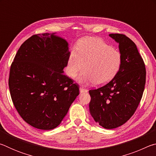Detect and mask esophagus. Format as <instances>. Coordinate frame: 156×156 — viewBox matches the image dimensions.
<instances>
[{
  "label": "esophagus",
  "instance_id": "esophagus-1",
  "mask_svg": "<svg viewBox=\"0 0 156 156\" xmlns=\"http://www.w3.org/2000/svg\"><path fill=\"white\" fill-rule=\"evenodd\" d=\"M87 89H84V88H83V87H80V94H83V93H86V92H87Z\"/></svg>",
  "mask_w": 156,
  "mask_h": 156
}]
</instances>
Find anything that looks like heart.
Instances as JSON below:
<instances>
[{
  "label": "heart",
  "instance_id": "heart-1",
  "mask_svg": "<svg viewBox=\"0 0 156 156\" xmlns=\"http://www.w3.org/2000/svg\"><path fill=\"white\" fill-rule=\"evenodd\" d=\"M76 49L71 50L69 54L67 73L75 77L84 67L77 78L78 83L102 85L109 83L119 72L122 54L101 39L87 37L79 41Z\"/></svg>",
  "mask_w": 156,
  "mask_h": 156
}]
</instances>
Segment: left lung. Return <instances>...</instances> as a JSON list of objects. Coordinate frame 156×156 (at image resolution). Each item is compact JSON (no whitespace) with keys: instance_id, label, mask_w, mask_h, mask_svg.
I'll return each instance as SVG.
<instances>
[{"instance_id":"left-lung-1","label":"left lung","mask_w":156,"mask_h":156,"mask_svg":"<svg viewBox=\"0 0 156 156\" xmlns=\"http://www.w3.org/2000/svg\"><path fill=\"white\" fill-rule=\"evenodd\" d=\"M122 56L119 72L102 87L90 90L89 112L107 129L117 128L130 119L140 102L146 82V69L136 44L123 34L109 35Z\"/></svg>"}]
</instances>
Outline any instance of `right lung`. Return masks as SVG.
Wrapping results in <instances>:
<instances>
[{
    "label": "right lung",
    "mask_w": 156,
    "mask_h": 156,
    "mask_svg": "<svg viewBox=\"0 0 156 156\" xmlns=\"http://www.w3.org/2000/svg\"><path fill=\"white\" fill-rule=\"evenodd\" d=\"M68 46L56 33L34 35L22 44L11 65L13 103L23 119L36 129L57 127L79 95L78 85L63 71Z\"/></svg>",
    "instance_id": "1"
}]
</instances>
